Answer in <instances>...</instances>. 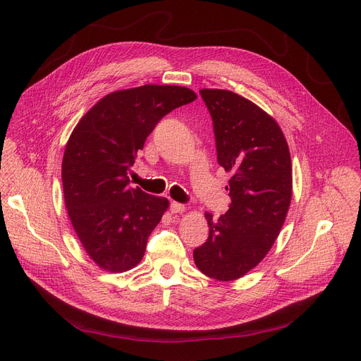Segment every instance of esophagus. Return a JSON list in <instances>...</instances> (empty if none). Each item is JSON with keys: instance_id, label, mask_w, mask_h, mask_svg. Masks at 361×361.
<instances>
[{"instance_id": "1", "label": "esophagus", "mask_w": 361, "mask_h": 361, "mask_svg": "<svg viewBox=\"0 0 361 361\" xmlns=\"http://www.w3.org/2000/svg\"><path fill=\"white\" fill-rule=\"evenodd\" d=\"M187 207L183 203H177V202H171L169 204V211L173 214H183Z\"/></svg>"}]
</instances>
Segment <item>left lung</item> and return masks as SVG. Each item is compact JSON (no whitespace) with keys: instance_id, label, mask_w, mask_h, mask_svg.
Listing matches in <instances>:
<instances>
[{"instance_id":"1","label":"left lung","mask_w":361,"mask_h":361,"mask_svg":"<svg viewBox=\"0 0 361 361\" xmlns=\"http://www.w3.org/2000/svg\"><path fill=\"white\" fill-rule=\"evenodd\" d=\"M214 123L218 164L233 177L230 209L206 212L209 237L193 250L206 276L234 281L267 256L286 221L291 195V157L283 133L267 112L231 90L202 89Z\"/></svg>"}]
</instances>
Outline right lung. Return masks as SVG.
Segmentation results:
<instances>
[{
    "instance_id": "add662e5",
    "label": "right lung",
    "mask_w": 361,
    "mask_h": 361,
    "mask_svg": "<svg viewBox=\"0 0 361 361\" xmlns=\"http://www.w3.org/2000/svg\"><path fill=\"white\" fill-rule=\"evenodd\" d=\"M196 98L181 86L112 92L73 130L61 169L66 207L85 250L102 269L124 272L142 260L169 203L130 187L128 174L157 124Z\"/></svg>"
}]
</instances>
